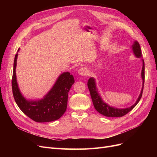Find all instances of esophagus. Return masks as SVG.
<instances>
[{"mask_svg":"<svg viewBox=\"0 0 157 157\" xmlns=\"http://www.w3.org/2000/svg\"><path fill=\"white\" fill-rule=\"evenodd\" d=\"M78 75L80 76H86L88 74V71L86 68L82 67L78 70Z\"/></svg>","mask_w":157,"mask_h":157,"instance_id":"1","label":"esophagus"}]
</instances>
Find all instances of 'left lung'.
<instances>
[{
	"label": "left lung",
	"mask_w": 157,
	"mask_h": 157,
	"mask_svg": "<svg viewBox=\"0 0 157 157\" xmlns=\"http://www.w3.org/2000/svg\"><path fill=\"white\" fill-rule=\"evenodd\" d=\"M132 50H133V52H134V55L137 57V58H141L142 57L141 50L138 42L137 41L134 42V44L132 45ZM142 61H143V67H142V71H141V78H142V80H143V86H142L140 95L139 98H137V100L136 101V102L134 104V105L128 108H125V109L115 108L113 107L109 106L107 103L103 102L100 96V95H99V93L98 92L95 79L92 77L89 78L88 81V88L89 89L90 96H91V98L92 99L94 106L98 112L101 114V115L108 117H120L124 116L128 113H129L136 107V105L138 103V102L140 101V100L141 98L142 93H143V90H144V82H145V63H144V60L142 59Z\"/></svg>",
	"instance_id": "left-lung-1"
}]
</instances>
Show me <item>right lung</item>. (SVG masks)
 <instances>
[{"instance_id":"add662e5","label":"right lung","mask_w":157,"mask_h":157,"mask_svg":"<svg viewBox=\"0 0 157 157\" xmlns=\"http://www.w3.org/2000/svg\"><path fill=\"white\" fill-rule=\"evenodd\" d=\"M17 54L13 61L12 88L14 99L19 108L28 117L37 122H52L59 119L67 109L68 92L75 82L73 76L69 72L63 73L44 98L38 101L27 100L22 96L17 83Z\"/></svg>"}]
</instances>
